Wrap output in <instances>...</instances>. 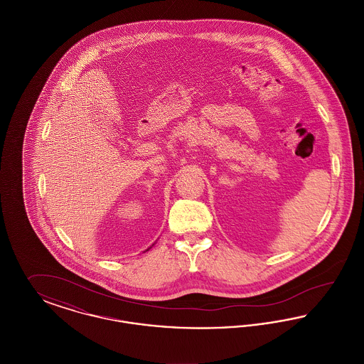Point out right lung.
Wrapping results in <instances>:
<instances>
[{"label":"right lung","mask_w":364,"mask_h":364,"mask_svg":"<svg viewBox=\"0 0 364 364\" xmlns=\"http://www.w3.org/2000/svg\"><path fill=\"white\" fill-rule=\"evenodd\" d=\"M153 245H154V244H153ZM150 248H151V247H150ZM150 248H147V250H146V251H149V250H150Z\"/></svg>","instance_id":"right-lung-1"}]
</instances>
